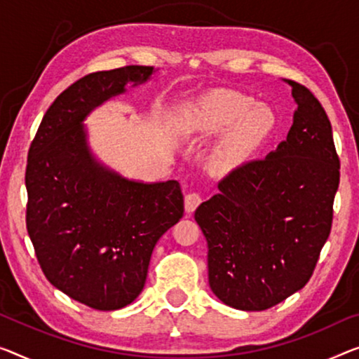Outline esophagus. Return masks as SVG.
<instances>
[{
	"label": "esophagus",
	"instance_id": "1",
	"mask_svg": "<svg viewBox=\"0 0 359 359\" xmlns=\"http://www.w3.org/2000/svg\"><path fill=\"white\" fill-rule=\"evenodd\" d=\"M200 203H201V195L198 194V191H190V194H187L185 196V211L194 212Z\"/></svg>",
	"mask_w": 359,
	"mask_h": 359
}]
</instances>
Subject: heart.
Returning <instances> with one entry per match:
<instances>
[{"instance_id":"heart-1","label":"heart","mask_w":359,"mask_h":359,"mask_svg":"<svg viewBox=\"0 0 359 359\" xmlns=\"http://www.w3.org/2000/svg\"><path fill=\"white\" fill-rule=\"evenodd\" d=\"M250 96L232 90H217L201 100L195 112L196 127L201 132L217 133L231 127L214 147L210 165L214 172L226 174L238 168L274 126V116L264 106H255Z\"/></svg>"}]
</instances>
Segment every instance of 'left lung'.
Returning a JSON list of instances; mask_svg holds the SVG:
<instances>
[{"instance_id":"8db88e82","label":"left lung","mask_w":359,"mask_h":359,"mask_svg":"<svg viewBox=\"0 0 359 359\" xmlns=\"http://www.w3.org/2000/svg\"><path fill=\"white\" fill-rule=\"evenodd\" d=\"M288 85L298 108L287 140L232 169L195 211L211 290L243 311H264L306 285L332 229L340 182L332 126L304 85Z\"/></svg>"}]
</instances>
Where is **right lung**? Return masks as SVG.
Wrapping results in <instances>:
<instances>
[{"instance_id":"add662e5","label":"right lung","mask_w":359,"mask_h":359,"mask_svg":"<svg viewBox=\"0 0 359 359\" xmlns=\"http://www.w3.org/2000/svg\"><path fill=\"white\" fill-rule=\"evenodd\" d=\"M153 66H124L79 79L53 101L30 143L27 232L43 274L79 303L124 308L145 285L154 245L184 216L177 180L142 184L95 161L82 121Z\"/></svg>"}]
</instances>
